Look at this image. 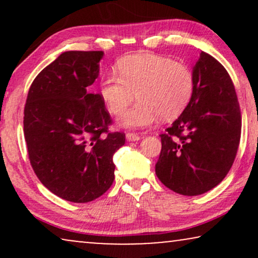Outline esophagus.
Segmentation results:
<instances>
[{
    "mask_svg": "<svg viewBox=\"0 0 258 258\" xmlns=\"http://www.w3.org/2000/svg\"><path fill=\"white\" fill-rule=\"evenodd\" d=\"M141 139V136L136 133H128L126 134V140L128 141H139Z\"/></svg>",
    "mask_w": 258,
    "mask_h": 258,
    "instance_id": "esophagus-1",
    "label": "esophagus"
}]
</instances>
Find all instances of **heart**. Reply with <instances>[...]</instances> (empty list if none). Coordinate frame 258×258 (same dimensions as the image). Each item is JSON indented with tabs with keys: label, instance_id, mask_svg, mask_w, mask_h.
<instances>
[{
	"label": "heart",
	"instance_id": "obj_1",
	"mask_svg": "<svg viewBox=\"0 0 258 258\" xmlns=\"http://www.w3.org/2000/svg\"><path fill=\"white\" fill-rule=\"evenodd\" d=\"M118 72L102 77L100 94L112 115L124 111L137 95L139 102L118 118L125 128L148 126L160 116L165 121L178 117L192 97V72L169 57L126 56L118 63Z\"/></svg>",
	"mask_w": 258,
	"mask_h": 258
}]
</instances>
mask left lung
Segmentation results:
<instances>
[{
    "instance_id": "left-lung-1",
    "label": "left lung",
    "mask_w": 258,
    "mask_h": 258,
    "mask_svg": "<svg viewBox=\"0 0 258 258\" xmlns=\"http://www.w3.org/2000/svg\"><path fill=\"white\" fill-rule=\"evenodd\" d=\"M192 75L191 100L160 135L162 149L155 165L158 179L184 196L201 195L223 181L242 129L237 95L224 67L202 51Z\"/></svg>"
}]
</instances>
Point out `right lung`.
Instances as JSON below:
<instances>
[{
	"mask_svg": "<svg viewBox=\"0 0 258 258\" xmlns=\"http://www.w3.org/2000/svg\"><path fill=\"white\" fill-rule=\"evenodd\" d=\"M103 51H66L31 83L23 130L35 174L56 196L96 200L114 182L112 155L125 143L101 95L93 91Z\"/></svg>",
	"mask_w": 258,
	"mask_h": 258,
	"instance_id": "add662e5",
	"label": "right lung"
}]
</instances>
